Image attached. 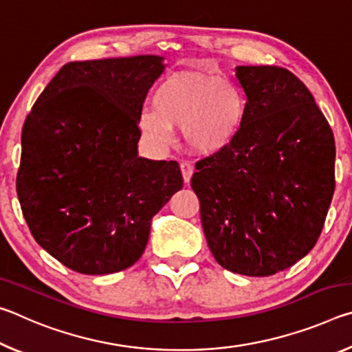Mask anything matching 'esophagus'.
<instances>
[{
  "instance_id": "esophagus-1",
  "label": "esophagus",
  "mask_w": 352,
  "mask_h": 352,
  "mask_svg": "<svg viewBox=\"0 0 352 352\" xmlns=\"http://www.w3.org/2000/svg\"><path fill=\"white\" fill-rule=\"evenodd\" d=\"M180 169H182V175H183L184 183H189L190 177H192V174H194V166L188 162H183L180 164Z\"/></svg>"
}]
</instances>
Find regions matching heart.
Segmentation results:
<instances>
[{
	"label": "heart",
	"instance_id": "obj_1",
	"mask_svg": "<svg viewBox=\"0 0 352 352\" xmlns=\"http://www.w3.org/2000/svg\"><path fill=\"white\" fill-rule=\"evenodd\" d=\"M152 109L153 113L146 111L140 118L141 132L148 140L166 144L170 129H180L189 151L216 155L241 133L248 102L236 83L222 77L180 73L157 88Z\"/></svg>",
	"mask_w": 352,
	"mask_h": 352
}]
</instances>
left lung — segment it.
I'll return each mask as SVG.
<instances>
[{
	"instance_id": "1",
	"label": "left lung",
	"mask_w": 352,
	"mask_h": 352,
	"mask_svg": "<svg viewBox=\"0 0 352 352\" xmlns=\"http://www.w3.org/2000/svg\"><path fill=\"white\" fill-rule=\"evenodd\" d=\"M248 110L233 144L195 164L208 247L245 276L283 272L317 243L333 189L336 142L315 99L279 67H236Z\"/></svg>"
}]
</instances>
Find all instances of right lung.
Instances as JSON below:
<instances>
[{"mask_svg":"<svg viewBox=\"0 0 352 352\" xmlns=\"http://www.w3.org/2000/svg\"><path fill=\"white\" fill-rule=\"evenodd\" d=\"M160 56L71 62L21 133L16 194L34 239L68 269L109 275L141 258L152 217L183 188L177 162L138 155Z\"/></svg>","mask_w":352,"mask_h":352,"instance_id":"1","label":"right lung"}]
</instances>
